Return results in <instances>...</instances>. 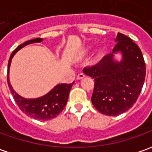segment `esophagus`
Instances as JSON below:
<instances>
[{
	"mask_svg": "<svg viewBox=\"0 0 152 152\" xmlns=\"http://www.w3.org/2000/svg\"><path fill=\"white\" fill-rule=\"evenodd\" d=\"M85 76H86V75H85L84 73L80 72V74H78V75H77L76 78H77V80H80V79H82V78H84V77H85Z\"/></svg>",
	"mask_w": 152,
	"mask_h": 152,
	"instance_id": "1",
	"label": "esophagus"
}]
</instances>
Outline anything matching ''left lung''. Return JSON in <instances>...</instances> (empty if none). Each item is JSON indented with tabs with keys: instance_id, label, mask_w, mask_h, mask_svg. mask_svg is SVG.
I'll use <instances>...</instances> for the list:
<instances>
[{
	"instance_id": "1",
	"label": "left lung",
	"mask_w": 152,
	"mask_h": 152,
	"mask_svg": "<svg viewBox=\"0 0 152 152\" xmlns=\"http://www.w3.org/2000/svg\"><path fill=\"white\" fill-rule=\"evenodd\" d=\"M118 43L111 54L99 63L86 66L83 72L94 79L91 101L99 112L117 115L133 107L143 86L146 64L140 48L128 37L118 32ZM121 51L123 58L120 63L112 59L115 52Z\"/></svg>"
}]
</instances>
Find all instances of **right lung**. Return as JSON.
Listing matches in <instances>:
<instances>
[{"mask_svg": "<svg viewBox=\"0 0 152 152\" xmlns=\"http://www.w3.org/2000/svg\"><path fill=\"white\" fill-rule=\"evenodd\" d=\"M42 41V38H36L32 40H28L24 43L21 44L15 49L11 55L10 57L8 63V70H7V81L9 88L10 89L12 95L14 97L15 102L25 114L29 115L30 117L34 118L40 121H48L56 117L60 112L63 111L68 99L70 90L74 82L71 84H60L55 86L50 92L43 97L38 99H27L19 96L16 94L12 88L10 83L9 81V68L10 66L11 59L15 53L28 44L36 43Z\"/></svg>", "mask_w": 152, "mask_h": 152, "instance_id": "right-lung-1", "label": "right lung"}]
</instances>
